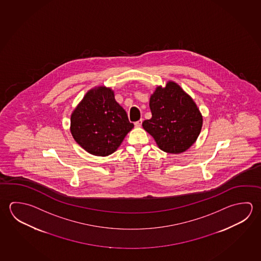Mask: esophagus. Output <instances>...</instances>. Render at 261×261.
<instances>
[{
	"instance_id": "esophagus-1",
	"label": "esophagus",
	"mask_w": 261,
	"mask_h": 261,
	"mask_svg": "<svg viewBox=\"0 0 261 261\" xmlns=\"http://www.w3.org/2000/svg\"><path fill=\"white\" fill-rule=\"evenodd\" d=\"M142 122H143V121H142V120H139V121H137V122H136V123H135V126H136V127H141Z\"/></svg>"
}]
</instances>
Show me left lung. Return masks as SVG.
<instances>
[{"instance_id":"obj_1","label":"left lung","mask_w":261,"mask_h":261,"mask_svg":"<svg viewBox=\"0 0 261 261\" xmlns=\"http://www.w3.org/2000/svg\"><path fill=\"white\" fill-rule=\"evenodd\" d=\"M152 117L143 122L161 150L178 154L196 141L202 126V116L192 97L179 85L169 82L155 89L149 101Z\"/></svg>"}]
</instances>
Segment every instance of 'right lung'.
Wrapping results in <instances>:
<instances>
[{"mask_svg": "<svg viewBox=\"0 0 261 261\" xmlns=\"http://www.w3.org/2000/svg\"><path fill=\"white\" fill-rule=\"evenodd\" d=\"M133 127L112 89L103 86L90 90L70 117L75 141L90 154L100 156L114 153Z\"/></svg>", "mask_w": 261, "mask_h": 261, "instance_id": "right-lung-1", "label": "right lung"}]
</instances>
